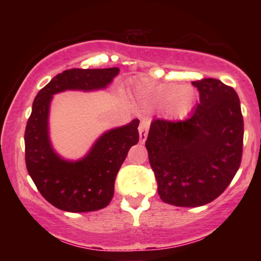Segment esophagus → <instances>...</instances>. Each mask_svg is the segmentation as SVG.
<instances>
[{"label":"esophagus","instance_id":"34e87169","mask_svg":"<svg viewBox=\"0 0 261 261\" xmlns=\"http://www.w3.org/2000/svg\"><path fill=\"white\" fill-rule=\"evenodd\" d=\"M148 126H149V120L148 119H143L140 122L139 126V133H140V142L143 143L147 139V133H148Z\"/></svg>","mask_w":261,"mask_h":261}]
</instances>
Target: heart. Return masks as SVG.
<instances>
[{"mask_svg":"<svg viewBox=\"0 0 261 261\" xmlns=\"http://www.w3.org/2000/svg\"><path fill=\"white\" fill-rule=\"evenodd\" d=\"M135 98L145 108L163 109L170 115L182 116L191 109L194 91L190 87H179L174 83L141 82L135 88Z\"/></svg>","mask_w":261,"mask_h":261,"instance_id":"obj_1","label":"heart"}]
</instances>
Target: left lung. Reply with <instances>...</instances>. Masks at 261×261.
<instances>
[{
  "instance_id": "obj_1",
  "label": "left lung",
  "mask_w": 261,
  "mask_h": 261,
  "mask_svg": "<svg viewBox=\"0 0 261 261\" xmlns=\"http://www.w3.org/2000/svg\"><path fill=\"white\" fill-rule=\"evenodd\" d=\"M200 103L184 120L155 119L146 148L162 201L197 207L214 201L239 169L243 115L238 94L216 79L195 81Z\"/></svg>"
}]
</instances>
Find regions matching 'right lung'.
I'll return each mask as SVG.
<instances>
[{
    "label": "right lung",
    "mask_w": 261,
    "mask_h": 261,
    "mask_svg": "<svg viewBox=\"0 0 261 261\" xmlns=\"http://www.w3.org/2000/svg\"><path fill=\"white\" fill-rule=\"evenodd\" d=\"M118 67L71 68L56 74L33 101L27 122L25 164L29 175L46 201L67 212L104 208L114 195V182L131 146L139 142L140 120L112 128L94 142L82 160L66 161L54 151L49 137L53 95L64 91H95L112 83Z\"/></svg>",
    "instance_id": "1"
}]
</instances>
